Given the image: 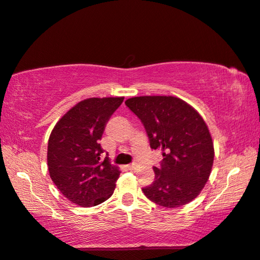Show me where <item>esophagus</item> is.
<instances>
[{
    "mask_svg": "<svg viewBox=\"0 0 260 260\" xmlns=\"http://www.w3.org/2000/svg\"><path fill=\"white\" fill-rule=\"evenodd\" d=\"M137 168H138L137 165H130V166H128V169L129 170H137Z\"/></svg>",
    "mask_w": 260,
    "mask_h": 260,
    "instance_id": "esophagus-1",
    "label": "esophagus"
}]
</instances>
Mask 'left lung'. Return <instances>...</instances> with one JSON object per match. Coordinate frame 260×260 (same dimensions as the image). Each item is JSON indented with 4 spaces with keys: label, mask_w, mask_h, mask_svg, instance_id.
Masks as SVG:
<instances>
[{
    "label": "left lung",
    "mask_w": 260,
    "mask_h": 260,
    "mask_svg": "<svg viewBox=\"0 0 260 260\" xmlns=\"http://www.w3.org/2000/svg\"><path fill=\"white\" fill-rule=\"evenodd\" d=\"M125 106L145 125L150 147L161 150L154 181L142 191L166 208L189 204L204 189L212 169V138L205 120L186 101L171 95L130 98Z\"/></svg>",
    "instance_id": "left-lung-1"
}]
</instances>
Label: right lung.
Returning a JSON list of instances; mask_svg holds the SVG:
<instances>
[{"label": "right lung", "instance_id": "right-lung-1", "mask_svg": "<svg viewBox=\"0 0 260 260\" xmlns=\"http://www.w3.org/2000/svg\"><path fill=\"white\" fill-rule=\"evenodd\" d=\"M124 98H89L57 121L48 143L49 174L56 188L81 207L102 204L112 196L120 176L117 166L101 160L106 123Z\"/></svg>", "mask_w": 260, "mask_h": 260}]
</instances>
